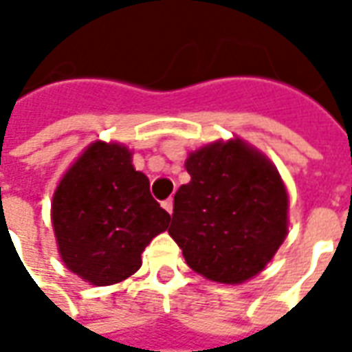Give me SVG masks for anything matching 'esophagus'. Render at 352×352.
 I'll return each mask as SVG.
<instances>
[{
	"mask_svg": "<svg viewBox=\"0 0 352 352\" xmlns=\"http://www.w3.org/2000/svg\"><path fill=\"white\" fill-rule=\"evenodd\" d=\"M162 207L168 211L169 214L173 213V199H166V201H162Z\"/></svg>",
	"mask_w": 352,
	"mask_h": 352,
	"instance_id": "1",
	"label": "esophagus"
}]
</instances>
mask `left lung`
<instances>
[{
  "label": "left lung",
  "mask_w": 352,
  "mask_h": 352,
  "mask_svg": "<svg viewBox=\"0 0 352 352\" xmlns=\"http://www.w3.org/2000/svg\"><path fill=\"white\" fill-rule=\"evenodd\" d=\"M190 183L173 198L169 236L206 279L239 285L258 275L287 237L288 196L277 169L241 139L186 158Z\"/></svg>",
  "instance_id": "obj_1"
}]
</instances>
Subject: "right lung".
Returning a JSON list of instances; mask_svg holds the SVG:
<instances>
[{
  "label": "right lung",
  "instance_id": "obj_1",
  "mask_svg": "<svg viewBox=\"0 0 352 352\" xmlns=\"http://www.w3.org/2000/svg\"><path fill=\"white\" fill-rule=\"evenodd\" d=\"M118 143L96 141L67 169L52 198V226L64 264L96 287L141 267V252L168 230L169 213Z\"/></svg>",
  "mask_w": 352,
  "mask_h": 352
}]
</instances>
